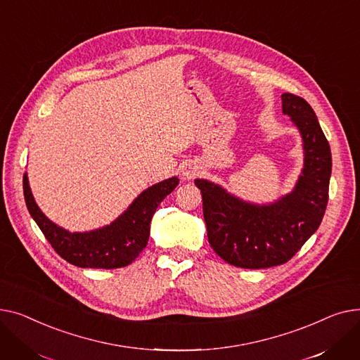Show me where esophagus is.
Segmentation results:
<instances>
[{"label": "esophagus", "mask_w": 360, "mask_h": 360, "mask_svg": "<svg viewBox=\"0 0 360 360\" xmlns=\"http://www.w3.org/2000/svg\"><path fill=\"white\" fill-rule=\"evenodd\" d=\"M186 176H187V177H192V173H190V172H187V173H186Z\"/></svg>", "instance_id": "1"}]
</instances>
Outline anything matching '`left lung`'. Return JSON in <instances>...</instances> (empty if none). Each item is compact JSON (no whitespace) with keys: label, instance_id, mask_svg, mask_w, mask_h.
<instances>
[{"label":"left lung","instance_id":"left-lung-1","mask_svg":"<svg viewBox=\"0 0 360 360\" xmlns=\"http://www.w3.org/2000/svg\"><path fill=\"white\" fill-rule=\"evenodd\" d=\"M282 103L283 113L301 131L305 150L302 176L290 195L269 206H255L207 180H195L203 199L209 244L232 266L267 269L289 262L326 214L331 174L328 141L302 97L285 93Z\"/></svg>","mask_w":360,"mask_h":360}]
</instances>
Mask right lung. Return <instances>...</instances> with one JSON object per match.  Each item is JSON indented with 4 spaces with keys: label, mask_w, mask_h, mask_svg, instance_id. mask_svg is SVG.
<instances>
[{
    "label": "right lung",
    "mask_w": 360,
    "mask_h": 360,
    "mask_svg": "<svg viewBox=\"0 0 360 360\" xmlns=\"http://www.w3.org/2000/svg\"><path fill=\"white\" fill-rule=\"evenodd\" d=\"M177 184L179 179L172 177L146 188L122 217L108 226L91 232H70L40 212L32 196L27 174L23 176L27 209L52 248L68 263L90 269H117L131 264L148 244L155 209Z\"/></svg>",
    "instance_id": "1"
}]
</instances>
